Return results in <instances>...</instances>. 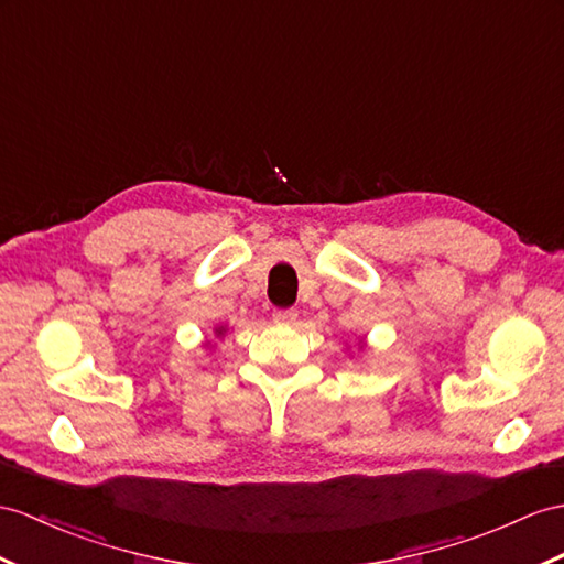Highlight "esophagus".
Wrapping results in <instances>:
<instances>
[{"label": "esophagus", "mask_w": 564, "mask_h": 564, "mask_svg": "<svg viewBox=\"0 0 564 564\" xmlns=\"http://www.w3.org/2000/svg\"><path fill=\"white\" fill-rule=\"evenodd\" d=\"M272 321L280 325H292L296 321V311L294 308H274Z\"/></svg>", "instance_id": "obj_1"}]
</instances>
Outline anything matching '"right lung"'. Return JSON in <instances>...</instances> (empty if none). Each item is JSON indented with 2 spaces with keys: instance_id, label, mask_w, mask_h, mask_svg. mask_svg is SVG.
<instances>
[{
  "instance_id": "obj_1",
  "label": "right lung",
  "mask_w": 564,
  "mask_h": 564,
  "mask_svg": "<svg viewBox=\"0 0 564 564\" xmlns=\"http://www.w3.org/2000/svg\"><path fill=\"white\" fill-rule=\"evenodd\" d=\"M217 333H223V329H217Z\"/></svg>"
}]
</instances>
